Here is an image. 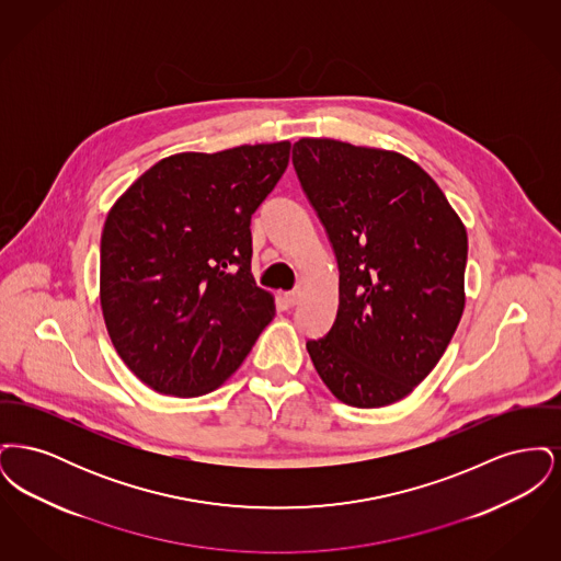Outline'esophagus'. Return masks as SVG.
<instances>
[{
    "label": "esophagus",
    "instance_id": "1",
    "mask_svg": "<svg viewBox=\"0 0 561 561\" xmlns=\"http://www.w3.org/2000/svg\"><path fill=\"white\" fill-rule=\"evenodd\" d=\"M284 300L294 307V305H298V300H300V290H293V293L284 294Z\"/></svg>",
    "mask_w": 561,
    "mask_h": 561
}]
</instances>
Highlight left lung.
Instances as JSON below:
<instances>
[{
	"label": "left lung",
	"mask_w": 561,
	"mask_h": 561,
	"mask_svg": "<svg viewBox=\"0 0 561 561\" xmlns=\"http://www.w3.org/2000/svg\"><path fill=\"white\" fill-rule=\"evenodd\" d=\"M293 163L339 263L334 325L307 351L353 408L410 396L465 311L467 229L444 191L398 151L300 138Z\"/></svg>",
	"instance_id": "1"
}]
</instances>
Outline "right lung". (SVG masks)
Returning <instances> with one entry per match:
<instances>
[{
    "instance_id": "obj_1",
    "label": "right lung",
    "mask_w": 561,
    "mask_h": 561,
    "mask_svg": "<svg viewBox=\"0 0 561 561\" xmlns=\"http://www.w3.org/2000/svg\"><path fill=\"white\" fill-rule=\"evenodd\" d=\"M290 140L185 151L140 174L101 236V309L130 373L199 398L240 368L275 316L250 271V218L290 161Z\"/></svg>"
}]
</instances>
